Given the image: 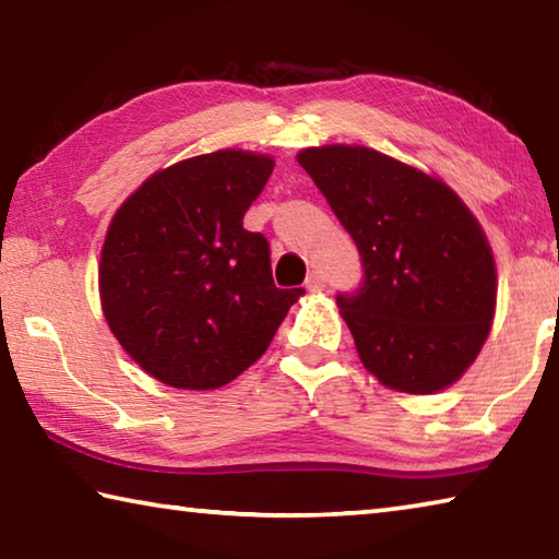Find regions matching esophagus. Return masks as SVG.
Wrapping results in <instances>:
<instances>
[{
  "instance_id": "obj_1",
  "label": "esophagus",
  "mask_w": 559,
  "mask_h": 559,
  "mask_svg": "<svg viewBox=\"0 0 559 559\" xmlns=\"http://www.w3.org/2000/svg\"><path fill=\"white\" fill-rule=\"evenodd\" d=\"M306 288H308L310 293H320V290L325 288V278L320 276L318 271H313V273H310V276H308V281H306Z\"/></svg>"
}]
</instances>
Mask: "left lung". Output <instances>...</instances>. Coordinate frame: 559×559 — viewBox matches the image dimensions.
<instances>
[{
  "instance_id": "8db88e82",
  "label": "left lung",
  "mask_w": 559,
  "mask_h": 559,
  "mask_svg": "<svg viewBox=\"0 0 559 559\" xmlns=\"http://www.w3.org/2000/svg\"><path fill=\"white\" fill-rule=\"evenodd\" d=\"M298 163L362 257V286L337 296L362 365L396 392L447 390L496 316V261L478 219L441 179L372 147H306Z\"/></svg>"
}]
</instances>
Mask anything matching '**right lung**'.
<instances>
[{"label":"right lung","mask_w":559,"mask_h":559,"mask_svg":"<svg viewBox=\"0 0 559 559\" xmlns=\"http://www.w3.org/2000/svg\"><path fill=\"white\" fill-rule=\"evenodd\" d=\"M273 157L216 150L150 175L110 219L100 251L103 316L147 374L216 390L266 353L302 288H276L263 234L243 214Z\"/></svg>","instance_id":"add662e5"}]
</instances>
